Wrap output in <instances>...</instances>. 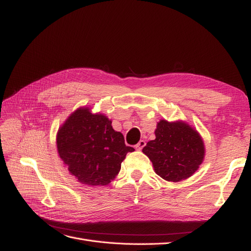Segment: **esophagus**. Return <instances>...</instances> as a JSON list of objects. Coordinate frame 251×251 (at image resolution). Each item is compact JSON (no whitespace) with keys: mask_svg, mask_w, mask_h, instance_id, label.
Here are the masks:
<instances>
[{"mask_svg":"<svg viewBox=\"0 0 251 251\" xmlns=\"http://www.w3.org/2000/svg\"><path fill=\"white\" fill-rule=\"evenodd\" d=\"M144 146H146V141H144V140H140L137 144H136V146H135V149L136 150H138V151H140V150H142L143 149V147Z\"/></svg>","mask_w":251,"mask_h":251,"instance_id":"esophagus-1","label":"esophagus"}]
</instances>
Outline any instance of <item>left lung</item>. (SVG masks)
I'll return each instance as SVG.
<instances>
[{"instance_id":"obj_1","label":"left lung","mask_w":251,"mask_h":251,"mask_svg":"<svg viewBox=\"0 0 251 251\" xmlns=\"http://www.w3.org/2000/svg\"><path fill=\"white\" fill-rule=\"evenodd\" d=\"M156 138L147 143L142 151L153 163L158 176L166 181L187 179L199 169L205 154L199 133L183 121L160 120Z\"/></svg>"}]
</instances>
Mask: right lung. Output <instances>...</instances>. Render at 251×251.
I'll list each match as a JSON object with an SVG mask.
<instances>
[{
  "instance_id": "right-lung-1",
  "label": "right lung",
  "mask_w": 251,
  "mask_h": 251,
  "mask_svg": "<svg viewBox=\"0 0 251 251\" xmlns=\"http://www.w3.org/2000/svg\"><path fill=\"white\" fill-rule=\"evenodd\" d=\"M56 146L68 171L91 186L109 184L126 154L134 151L107 116L92 114L89 108H79L68 117L58 128Z\"/></svg>"
}]
</instances>
